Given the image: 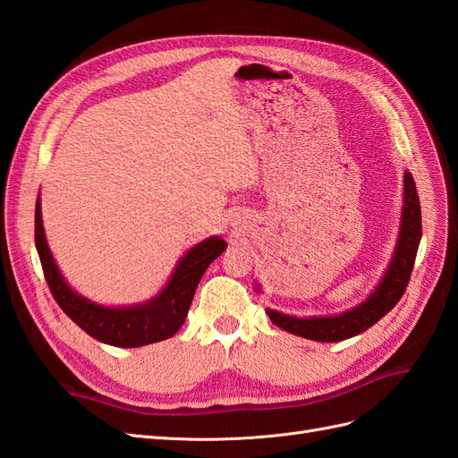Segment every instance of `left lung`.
Segmentation results:
<instances>
[{
  "label": "left lung",
  "mask_w": 458,
  "mask_h": 458,
  "mask_svg": "<svg viewBox=\"0 0 458 458\" xmlns=\"http://www.w3.org/2000/svg\"><path fill=\"white\" fill-rule=\"evenodd\" d=\"M420 237L422 217L419 192L411 172H405L403 208H401V224L395 250L390 266H387L380 283L369 294V298L359 303V306L336 315L294 317L267 310L271 323L290 332V335L315 342H342L361 335V332L370 328L374 323H378L387 311H392L401 296H403L411 279V271L414 267V258H417ZM256 290L259 293L258 284Z\"/></svg>",
  "instance_id": "8db88e82"
}]
</instances>
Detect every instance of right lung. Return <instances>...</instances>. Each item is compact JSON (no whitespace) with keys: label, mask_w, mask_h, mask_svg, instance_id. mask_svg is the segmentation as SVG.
<instances>
[{"label":"right lung","mask_w":458,"mask_h":458,"mask_svg":"<svg viewBox=\"0 0 458 458\" xmlns=\"http://www.w3.org/2000/svg\"><path fill=\"white\" fill-rule=\"evenodd\" d=\"M227 242L221 237H210L177 261V266L160 293L148 301L135 306L110 308L95 303L71 288L61 275L47 246L44 224H41V202L36 200V250L44 267L46 281L53 298L72 321L95 340L116 348H140L172 338L185 323L192 296L208 266L224 254Z\"/></svg>","instance_id":"obj_1"}]
</instances>
